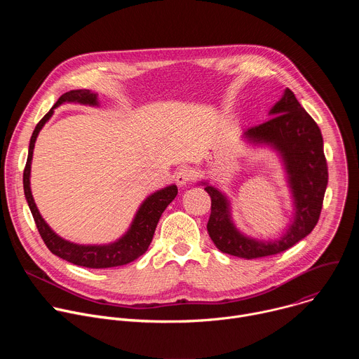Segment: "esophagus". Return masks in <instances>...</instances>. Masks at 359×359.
Returning a JSON list of instances; mask_svg holds the SVG:
<instances>
[{
	"instance_id": "obj_1",
	"label": "esophagus",
	"mask_w": 359,
	"mask_h": 359,
	"mask_svg": "<svg viewBox=\"0 0 359 359\" xmlns=\"http://www.w3.org/2000/svg\"><path fill=\"white\" fill-rule=\"evenodd\" d=\"M175 180H176V183H177L179 186H186V184H189V183L193 180V172H191L189 168L183 166V168H180V169L176 172Z\"/></svg>"
}]
</instances>
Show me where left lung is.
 I'll use <instances>...</instances> for the list:
<instances>
[{"label": "left lung", "mask_w": 359, "mask_h": 359, "mask_svg": "<svg viewBox=\"0 0 359 359\" xmlns=\"http://www.w3.org/2000/svg\"><path fill=\"white\" fill-rule=\"evenodd\" d=\"M269 115L271 119L247 129L243 139L254 146H269L281 158L294 217L280 238L259 240L241 233L233 222L229 197L209 182H200L212 197L210 238L222 252L247 260L281 252L309 236L318 223L328 184L321 130L288 88Z\"/></svg>", "instance_id": "left-lung-1"}]
</instances>
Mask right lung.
Segmentation results:
<instances>
[{
	"mask_svg": "<svg viewBox=\"0 0 359 359\" xmlns=\"http://www.w3.org/2000/svg\"><path fill=\"white\" fill-rule=\"evenodd\" d=\"M65 102H68V104L74 102V104H81V105L99 107L97 93L90 92L89 89H75L64 93L57 100V104L50 108V111L39 121L29 140L28 159L24 169V193H25L27 203L43 243L53 254L58 255V257L75 266L88 267V269H111V267L125 266L139 259L150 245L162 213L177 194V186L170 184V186H166L165 189H161L147 196L140 204V208L137 209L128 231L114 243L83 245V244H76L60 237L46 224V222L39 215V210L36 208L31 193L29 177H31L32 153H34L38 133L41 132L43 125L49 121V118L54 115V109L65 104Z\"/></svg>",
	"mask_w": 359,
	"mask_h": 359,
	"instance_id": "add662e5",
	"label": "right lung"
}]
</instances>
